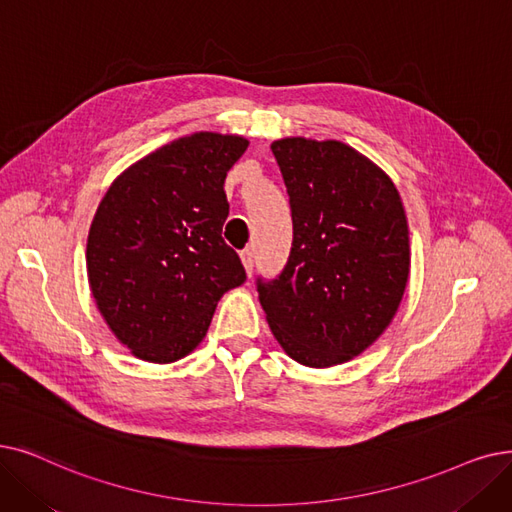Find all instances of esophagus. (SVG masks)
<instances>
[{"label":"esophagus","instance_id":"esophagus-1","mask_svg":"<svg viewBox=\"0 0 512 512\" xmlns=\"http://www.w3.org/2000/svg\"><path fill=\"white\" fill-rule=\"evenodd\" d=\"M240 259H242L244 270H247V274L251 276V274H253V268H255V253H253L251 249H244V251L240 253Z\"/></svg>","mask_w":512,"mask_h":512}]
</instances>
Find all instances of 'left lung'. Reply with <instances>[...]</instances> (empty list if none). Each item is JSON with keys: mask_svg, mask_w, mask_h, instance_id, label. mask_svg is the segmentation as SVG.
Returning a JSON list of instances; mask_svg holds the SVG:
<instances>
[{"mask_svg": "<svg viewBox=\"0 0 512 512\" xmlns=\"http://www.w3.org/2000/svg\"><path fill=\"white\" fill-rule=\"evenodd\" d=\"M293 247L257 293L276 341L309 368L353 360L379 339L410 274L408 219L389 175L337 140L272 144Z\"/></svg>", "mask_w": 512, "mask_h": 512, "instance_id": "obj_1", "label": "left lung"}]
</instances>
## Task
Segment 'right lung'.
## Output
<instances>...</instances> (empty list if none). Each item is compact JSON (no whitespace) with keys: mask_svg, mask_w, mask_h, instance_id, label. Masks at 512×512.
Instances as JSON below:
<instances>
[{"mask_svg":"<svg viewBox=\"0 0 512 512\" xmlns=\"http://www.w3.org/2000/svg\"><path fill=\"white\" fill-rule=\"evenodd\" d=\"M249 140L198 131L146 154L104 194L87 236V278L108 328L140 360H182L221 295L247 280L221 238L226 175Z\"/></svg>","mask_w":512,"mask_h":512,"instance_id":"add662e5","label":"right lung"}]
</instances>
